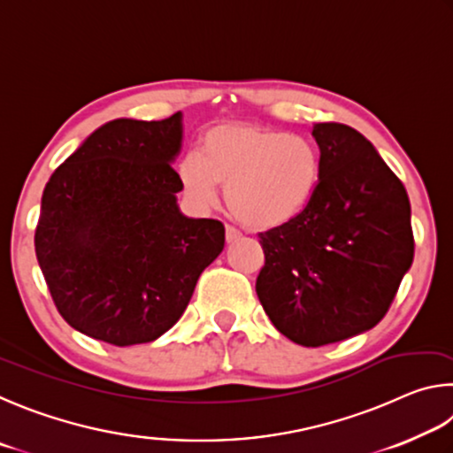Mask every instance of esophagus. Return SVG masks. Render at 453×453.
<instances>
[{
    "label": "esophagus",
    "mask_w": 453,
    "mask_h": 453,
    "mask_svg": "<svg viewBox=\"0 0 453 453\" xmlns=\"http://www.w3.org/2000/svg\"><path fill=\"white\" fill-rule=\"evenodd\" d=\"M225 239H226V242H236V241L241 239V231H236L234 226L226 225V228H225Z\"/></svg>",
    "instance_id": "34e87169"
}]
</instances>
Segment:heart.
Segmentation results:
<instances>
[{
  "instance_id": "1",
  "label": "heart",
  "mask_w": 453,
  "mask_h": 453,
  "mask_svg": "<svg viewBox=\"0 0 453 453\" xmlns=\"http://www.w3.org/2000/svg\"><path fill=\"white\" fill-rule=\"evenodd\" d=\"M179 180L190 203L209 209L219 185L236 219L257 228L295 220L314 201L322 157L312 139L273 127L225 123L206 131L198 153L179 163Z\"/></svg>"
}]
</instances>
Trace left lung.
Instances as JSON below:
<instances>
[{
    "label": "left lung",
    "mask_w": 453,
    "mask_h": 453,
    "mask_svg": "<svg viewBox=\"0 0 453 453\" xmlns=\"http://www.w3.org/2000/svg\"><path fill=\"white\" fill-rule=\"evenodd\" d=\"M322 157L314 201L260 233L257 295L276 330L308 348L362 334L384 319L414 260L410 198L352 127L316 123Z\"/></svg>",
    "instance_id": "8db88e82"
}]
</instances>
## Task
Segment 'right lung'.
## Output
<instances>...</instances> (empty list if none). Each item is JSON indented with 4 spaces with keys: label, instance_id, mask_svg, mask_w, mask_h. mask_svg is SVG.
I'll list each match as a JSON object with an SVG mask.
<instances>
[{
    "label": "right lung",
    "instance_id": "1",
    "mask_svg": "<svg viewBox=\"0 0 453 453\" xmlns=\"http://www.w3.org/2000/svg\"><path fill=\"white\" fill-rule=\"evenodd\" d=\"M182 113L115 119L47 180L35 255L69 326L113 346L153 342L174 326L201 273L225 249V226L179 211L171 163Z\"/></svg>",
    "mask_w": 453,
    "mask_h": 453
}]
</instances>
